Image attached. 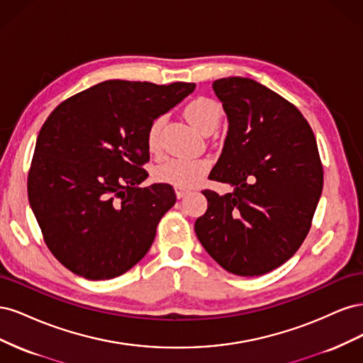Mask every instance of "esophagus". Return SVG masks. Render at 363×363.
<instances>
[{
	"label": "esophagus",
	"mask_w": 363,
	"mask_h": 363,
	"mask_svg": "<svg viewBox=\"0 0 363 363\" xmlns=\"http://www.w3.org/2000/svg\"><path fill=\"white\" fill-rule=\"evenodd\" d=\"M175 195H177V199H183L184 195H188L191 192V189L188 188H182V186H175Z\"/></svg>",
	"instance_id": "esophagus-1"
}]
</instances>
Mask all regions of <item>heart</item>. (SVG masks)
Returning a JSON list of instances; mask_svg holds the SVG:
<instances>
[{"label":"heart","instance_id":"1","mask_svg":"<svg viewBox=\"0 0 363 363\" xmlns=\"http://www.w3.org/2000/svg\"><path fill=\"white\" fill-rule=\"evenodd\" d=\"M184 116L189 123L199 128L201 133H212L218 128L223 118V107L213 98L196 96L184 107ZM163 125V118L159 116L152 119L145 135L147 148L151 152H156L160 147V128ZM211 169V160L200 159H183L169 157L157 164L155 172V180L164 184L182 186V188H191L203 180L204 175Z\"/></svg>","mask_w":363,"mask_h":363}]
</instances>
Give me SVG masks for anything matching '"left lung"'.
<instances>
[{
    "mask_svg": "<svg viewBox=\"0 0 363 363\" xmlns=\"http://www.w3.org/2000/svg\"><path fill=\"white\" fill-rule=\"evenodd\" d=\"M228 118L221 157L195 221L204 250L228 272L255 277L291 259L309 233L323 192V163L309 123L292 103L251 79L213 82Z\"/></svg>",
    "mask_w": 363,
    "mask_h": 363,
    "instance_id": "1",
    "label": "left lung"
}]
</instances>
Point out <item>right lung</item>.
<instances>
[{"label": "right lung", "mask_w": 363, "mask_h": 363, "mask_svg": "<svg viewBox=\"0 0 363 363\" xmlns=\"http://www.w3.org/2000/svg\"><path fill=\"white\" fill-rule=\"evenodd\" d=\"M194 83L108 80L62 101L43 123L27 189L43 240L65 268L89 280L127 272L147 255L175 203L148 177L145 135Z\"/></svg>", "instance_id": "1"}]
</instances>
